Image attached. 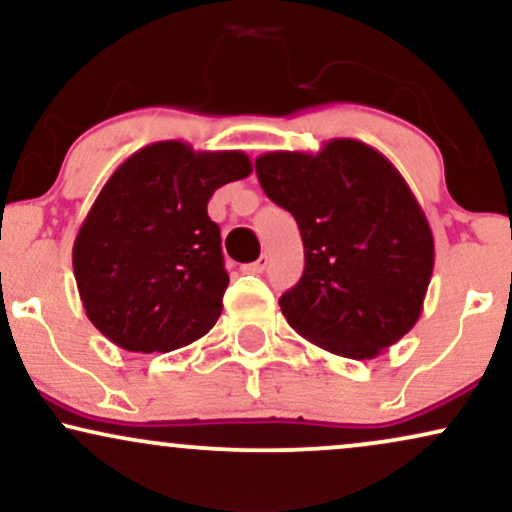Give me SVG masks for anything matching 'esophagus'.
I'll return each mask as SVG.
<instances>
[{
	"label": "esophagus",
	"instance_id": "obj_1",
	"mask_svg": "<svg viewBox=\"0 0 512 512\" xmlns=\"http://www.w3.org/2000/svg\"><path fill=\"white\" fill-rule=\"evenodd\" d=\"M267 267H269V257L267 255H260L255 262L245 264L243 269H245V272H252V274H262Z\"/></svg>",
	"mask_w": 512,
	"mask_h": 512
}]
</instances>
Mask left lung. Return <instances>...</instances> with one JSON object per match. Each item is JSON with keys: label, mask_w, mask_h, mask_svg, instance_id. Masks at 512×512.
I'll return each instance as SVG.
<instances>
[{"label": "left lung", "mask_w": 512, "mask_h": 512, "mask_svg": "<svg viewBox=\"0 0 512 512\" xmlns=\"http://www.w3.org/2000/svg\"><path fill=\"white\" fill-rule=\"evenodd\" d=\"M257 178L298 221L305 269L279 305L315 346L372 360L422 315L434 236L420 202L372 145L334 138L315 152H267Z\"/></svg>", "instance_id": "8db88e82"}]
</instances>
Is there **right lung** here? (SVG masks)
<instances>
[{"label": "right lung", "mask_w": 512, "mask_h": 512, "mask_svg": "<svg viewBox=\"0 0 512 512\" xmlns=\"http://www.w3.org/2000/svg\"><path fill=\"white\" fill-rule=\"evenodd\" d=\"M252 174L245 152L162 140L109 176L73 243L85 315L131 353H169L217 324L229 274L214 190Z\"/></svg>", "instance_id": "1"}]
</instances>
